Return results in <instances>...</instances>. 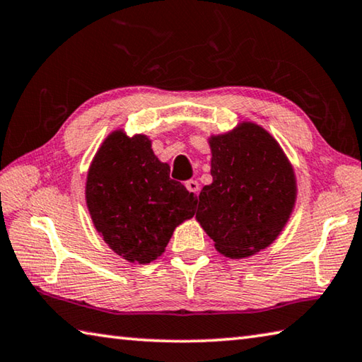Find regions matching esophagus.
<instances>
[{"label":"esophagus","mask_w":362,"mask_h":362,"mask_svg":"<svg viewBox=\"0 0 362 362\" xmlns=\"http://www.w3.org/2000/svg\"><path fill=\"white\" fill-rule=\"evenodd\" d=\"M186 189L191 194H194V195H199V191H200V186H199V182L195 181V180H189V181H186Z\"/></svg>","instance_id":"1"}]
</instances>
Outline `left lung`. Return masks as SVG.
<instances>
[{
    "label": "left lung",
    "mask_w": 362,
    "mask_h": 362,
    "mask_svg": "<svg viewBox=\"0 0 362 362\" xmlns=\"http://www.w3.org/2000/svg\"><path fill=\"white\" fill-rule=\"evenodd\" d=\"M213 182L199 195V221L218 252L245 259L275 242L294 211L297 180L280 143L251 120L208 136Z\"/></svg>",
    "instance_id": "left-lung-1"
}]
</instances>
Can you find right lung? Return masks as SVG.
<instances>
[{
    "mask_svg": "<svg viewBox=\"0 0 362 362\" xmlns=\"http://www.w3.org/2000/svg\"><path fill=\"white\" fill-rule=\"evenodd\" d=\"M86 205L95 230L130 264L160 257L175 229L191 219L197 195L170 177L149 136L112 130L100 144L86 177Z\"/></svg>",
    "mask_w": 362,
    "mask_h": 362,
    "instance_id": "add662e5",
    "label": "right lung"
}]
</instances>
